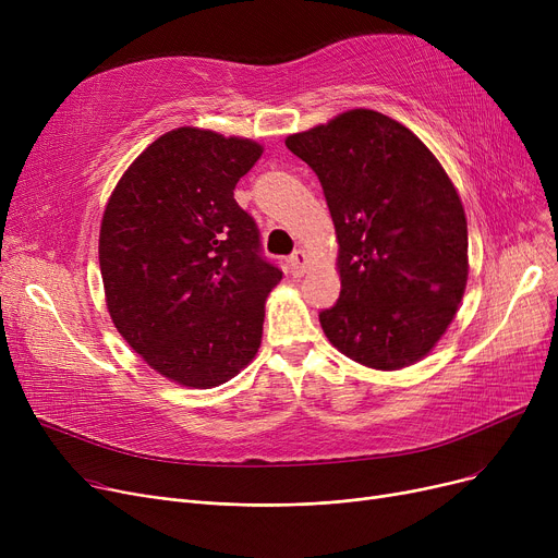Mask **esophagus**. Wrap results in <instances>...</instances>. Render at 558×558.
Returning a JSON list of instances; mask_svg holds the SVG:
<instances>
[{
  "label": "esophagus",
  "mask_w": 558,
  "mask_h": 558,
  "mask_svg": "<svg viewBox=\"0 0 558 558\" xmlns=\"http://www.w3.org/2000/svg\"><path fill=\"white\" fill-rule=\"evenodd\" d=\"M289 267H291V271H294V276L307 274V269H310V257H307V253H305V251H296L294 255L289 257Z\"/></svg>",
  "instance_id": "obj_1"
}]
</instances>
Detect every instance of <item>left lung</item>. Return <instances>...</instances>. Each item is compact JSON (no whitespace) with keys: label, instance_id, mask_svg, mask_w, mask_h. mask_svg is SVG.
Masks as SVG:
<instances>
[{"label":"left lung","instance_id":"obj_1","mask_svg":"<svg viewBox=\"0 0 558 558\" xmlns=\"http://www.w3.org/2000/svg\"><path fill=\"white\" fill-rule=\"evenodd\" d=\"M284 144L318 175L339 242L341 294L318 314L328 341L375 371L421 362L450 328L468 282L465 213L444 165L368 108Z\"/></svg>","mask_w":558,"mask_h":558}]
</instances>
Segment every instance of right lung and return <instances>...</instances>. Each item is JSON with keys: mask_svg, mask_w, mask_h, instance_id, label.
<instances>
[{"mask_svg": "<svg viewBox=\"0 0 558 558\" xmlns=\"http://www.w3.org/2000/svg\"><path fill=\"white\" fill-rule=\"evenodd\" d=\"M262 144L181 126L160 135L117 181L99 230L112 324L156 373L213 389L262 343L264 303L282 271L259 257L255 221L234 185Z\"/></svg>", "mask_w": 558, "mask_h": 558, "instance_id": "1", "label": "right lung"}]
</instances>
